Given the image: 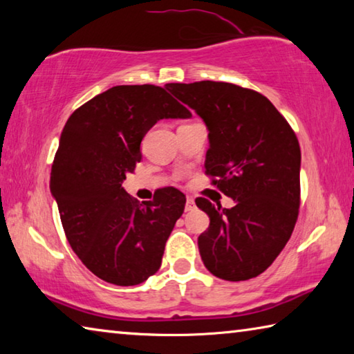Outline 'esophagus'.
I'll return each instance as SVG.
<instances>
[{
  "instance_id": "1",
  "label": "esophagus",
  "mask_w": 354,
  "mask_h": 354,
  "mask_svg": "<svg viewBox=\"0 0 354 354\" xmlns=\"http://www.w3.org/2000/svg\"><path fill=\"white\" fill-rule=\"evenodd\" d=\"M194 209H195V201L194 198L187 196V201H185V211H194Z\"/></svg>"
}]
</instances>
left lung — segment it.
I'll use <instances>...</instances> for the list:
<instances>
[{
	"mask_svg": "<svg viewBox=\"0 0 354 354\" xmlns=\"http://www.w3.org/2000/svg\"><path fill=\"white\" fill-rule=\"evenodd\" d=\"M167 88L206 123V175L236 201L225 209L195 200L211 220L198 237L201 259L217 278H256L283 251L297 223V136L277 107L251 88L215 81L171 82Z\"/></svg>",
	"mask_w": 354,
	"mask_h": 354,
	"instance_id": "left-lung-1",
	"label": "left lung"
}]
</instances>
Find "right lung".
<instances>
[{"mask_svg": "<svg viewBox=\"0 0 354 354\" xmlns=\"http://www.w3.org/2000/svg\"><path fill=\"white\" fill-rule=\"evenodd\" d=\"M164 87L115 86L71 113L53 160L50 189L70 247L106 283L136 286L159 270L185 196L165 187L139 205L122 184L140 143L162 118H189Z\"/></svg>", "mask_w": 354, "mask_h": 354, "instance_id": "add662e5", "label": "right lung"}]
</instances>
